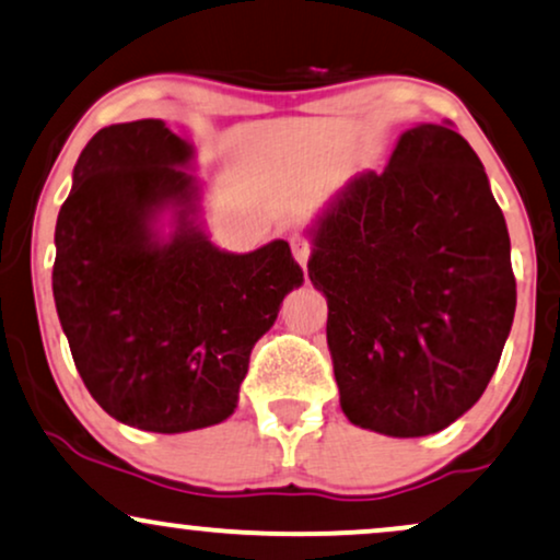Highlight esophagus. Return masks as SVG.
I'll return each instance as SVG.
<instances>
[{"label":"esophagus","instance_id":"1","mask_svg":"<svg viewBox=\"0 0 560 560\" xmlns=\"http://www.w3.org/2000/svg\"><path fill=\"white\" fill-rule=\"evenodd\" d=\"M292 256L302 268L307 266L310 260V243L304 237H292Z\"/></svg>","mask_w":560,"mask_h":560}]
</instances>
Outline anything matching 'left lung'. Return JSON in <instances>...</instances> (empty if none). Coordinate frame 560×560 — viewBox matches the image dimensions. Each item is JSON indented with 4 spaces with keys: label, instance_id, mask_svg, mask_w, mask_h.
I'll use <instances>...</instances> for the list:
<instances>
[{
    "label": "left lung",
    "instance_id": "8db88e82",
    "mask_svg": "<svg viewBox=\"0 0 560 560\" xmlns=\"http://www.w3.org/2000/svg\"><path fill=\"white\" fill-rule=\"evenodd\" d=\"M307 237L346 419L406 439L476 406L512 330L516 281L504 214L452 124L402 131L387 167L353 175Z\"/></svg>",
    "mask_w": 560,
    "mask_h": 560
}]
</instances>
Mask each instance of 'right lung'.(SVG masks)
I'll use <instances>...</instances> for the list:
<instances>
[{"label": "right lung", "mask_w": 560, "mask_h": 560, "mask_svg": "<svg viewBox=\"0 0 560 560\" xmlns=\"http://www.w3.org/2000/svg\"><path fill=\"white\" fill-rule=\"evenodd\" d=\"M190 167L194 144L160 118L105 126L54 235L56 313L84 387L158 434L235 413L253 346L304 281L284 240L240 256L211 243Z\"/></svg>", "instance_id": "obj_1"}]
</instances>
